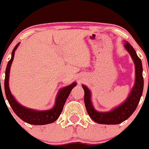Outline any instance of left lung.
I'll return each instance as SVG.
<instances>
[{
    "label": "left lung",
    "instance_id": "left-lung-1",
    "mask_svg": "<svg viewBox=\"0 0 149 149\" xmlns=\"http://www.w3.org/2000/svg\"><path fill=\"white\" fill-rule=\"evenodd\" d=\"M127 51L130 53L135 65V82L129 96L126 101L109 112H98L93 107L91 101V91L85 85H82L85 96L84 101L88 115L95 123L104 125H117L129 118L136 109L143 90V77L141 60L137 56L135 49L128 42L124 44Z\"/></svg>",
    "mask_w": 149,
    "mask_h": 149
}]
</instances>
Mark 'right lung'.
Segmentation results:
<instances>
[{"label": "right lung", "mask_w": 149, "mask_h": 149, "mask_svg": "<svg viewBox=\"0 0 149 149\" xmlns=\"http://www.w3.org/2000/svg\"><path fill=\"white\" fill-rule=\"evenodd\" d=\"M19 44H17L12 51L11 54V58L9 60L7 64L6 70V76L5 81H4V88H5V93L7 100L9 103L10 106L12 108L13 111L19 117L21 120L28 124L35 125H47L50 123H54L61 114L64 105L70 95V92L73 89L74 87L76 86V82H73L72 85L63 88L60 90L58 95L56 99L55 106L52 109L47 110V111H35V110L29 109L25 108L20 105L18 102L15 100L11 92H10L9 87H8V78H9L10 68H11V63L14 56V52L17 48L18 47Z\"/></svg>", "instance_id": "1"}]
</instances>
